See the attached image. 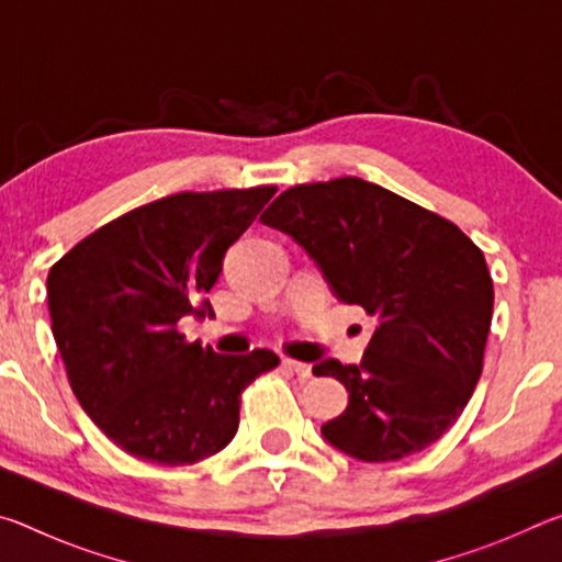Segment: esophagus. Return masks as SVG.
Wrapping results in <instances>:
<instances>
[{
    "label": "esophagus",
    "instance_id": "1",
    "mask_svg": "<svg viewBox=\"0 0 562 562\" xmlns=\"http://www.w3.org/2000/svg\"><path fill=\"white\" fill-rule=\"evenodd\" d=\"M282 367L290 369V372L297 374L300 379H310L312 376V367L304 364V361H294V359H282Z\"/></svg>",
    "mask_w": 562,
    "mask_h": 562
}]
</instances>
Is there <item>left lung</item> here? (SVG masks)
<instances>
[{"mask_svg": "<svg viewBox=\"0 0 562 562\" xmlns=\"http://www.w3.org/2000/svg\"><path fill=\"white\" fill-rule=\"evenodd\" d=\"M260 221L315 260L339 302L376 317L359 364L312 367L349 392L322 436L367 463L439 441L479 384L491 329L493 280L471 237L355 176L284 190Z\"/></svg>", "mask_w": 562, "mask_h": 562, "instance_id": "obj_1", "label": "left lung"}]
</instances>
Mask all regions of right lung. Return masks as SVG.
<instances>
[{"label":"right lung","mask_w":562,"mask_h":562,"mask_svg":"<svg viewBox=\"0 0 562 562\" xmlns=\"http://www.w3.org/2000/svg\"><path fill=\"white\" fill-rule=\"evenodd\" d=\"M274 186L176 193L99 227L49 270L56 347L83 412L136 459L203 461L233 441L243 389L280 359L215 355L176 329L213 317L223 258Z\"/></svg>","instance_id":"add662e5"}]
</instances>
